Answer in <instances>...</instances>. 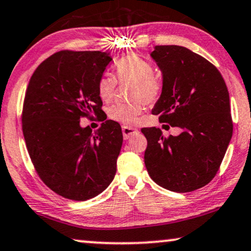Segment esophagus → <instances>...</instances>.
<instances>
[{
  "instance_id": "esophagus-1",
  "label": "esophagus",
  "mask_w": 251,
  "mask_h": 251,
  "mask_svg": "<svg viewBox=\"0 0 251 251\" xmlns=\"http://www.w3.org/2000/svg\"><path fill=\"white\" fill-rule=\"evenodd\" d=\"M122 132H123V136H124V139H129L130 136L134 135V134L137 133V129L134 128V127H128V126H123L122 128Z\"/></svg>"
}]
</instances>
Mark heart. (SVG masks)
Returning <instances> with one entry per match:
<instances>
[{"label": "heart", "mask_w": 251, "mask_h": 251, "mask_svg": "<svg viewBox=\"0 0 251 251\" xmlns=\"http://www.w3.org/2000/svg\"><path fill=\"white\" fill-rule=\"evenodd\" d=\"M115 69L121 82L134 83L133 100L147 103L156 101L161 93V83L154 77L153 66L135 53L127 54L117 60ZM117 82L111 76H102L98 83L99 95L103 101H110L115 94ZM143 110L141 101L133 103H118L109 108L108 115L112 121L124 125H132Z\"/></svg>", "instance_id": "b5f03b06"}]
</instances>
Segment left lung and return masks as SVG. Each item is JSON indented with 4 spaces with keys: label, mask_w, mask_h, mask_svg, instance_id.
Segmentation results:
<instances>
[{
    "label": "left lung",
    "mask_w": 251,
    "mask_h": 251,
    "mask_svg": "<svg viewBox=\"0 0 251 251\" xmlns=\"http://www.w3.org/2000/svg\"><path fill=\"white\" fill-rule=\"evenodd\" d=\"M150 55L162 74L151 112L182 132L164 137L156 127L141 129L148 141L146 167L161 188L195 191L216 175L232 139L226 84L216 67L184 47L157 45Z\"/></svg>",
    "instance_id": "8db88e82"
}]
</instances>
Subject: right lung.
I'll return each mask as SVG.
<instances>
[{
	"label": "right lung",
	"mask_w": 251,
	"mask_h": 251,
	"mask_svg": "<svg viewBox=\"0 0 251 251\" xmlns=\"http://www.w3.org/2000/svg\"><path fill=\"white\" fill-rule=\"evenodd\" d=\"M111 60L109 52H56L28 84L23 110L28 153L42 181L67 199H92L115 177L121 125L107 121L94 133L80 126L84 116L102 111L98 83Z\"/></svg>",
	"instance_id": "obj_1"
}]
</instances>
